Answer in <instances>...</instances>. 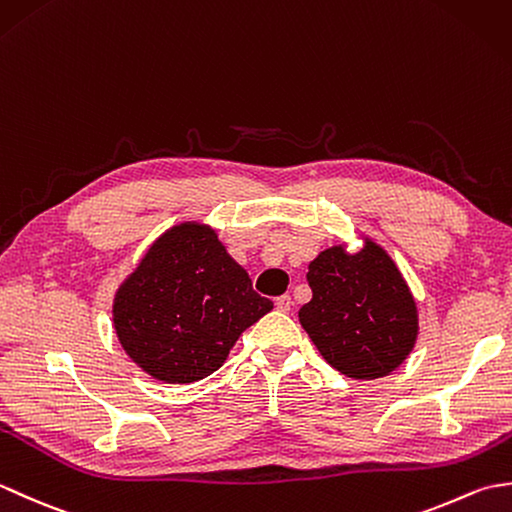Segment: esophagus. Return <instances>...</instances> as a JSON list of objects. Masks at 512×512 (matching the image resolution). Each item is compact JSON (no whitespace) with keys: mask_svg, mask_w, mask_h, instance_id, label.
Returning a JSON list of instances; mask_svg holds the SVG:
<instances>
[{"mask_svg":"<svg viewBox=\"0 0 512 512\" xmlns=\"http://www.w3.org/2000/svg\"><path fill=\"white\" fill-rule=\"evenodd\" d=\"M275 306H277V310H279V312H290V308H292V299H290V295H281V297H277V299H275Z\"/></svg>","mask_w":512,"mask_h":512,"instance_id":"1","label":"esophagus"}]
</instances>
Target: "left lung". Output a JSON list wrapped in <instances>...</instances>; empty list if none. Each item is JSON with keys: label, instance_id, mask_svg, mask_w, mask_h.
Returning <instances> with one entry per match:
<instances>
[{"label": "left lung", "instance_id": "left-lung-1", "mask_svg": "<svg viewBox=\"0 0 512 512\" xmlns=\"http://www.w3.org/2000/svg\"><path fill=\"white\" fill-rule=\"evenodd\" d=\"M312 299L299 321L336 372L374 380L405 363L418 341V308L400 268L374 239L347 253L321 250L308 266Z\"/></svg>", "mask_w": 512, "mask_h": 512}]
</instances>
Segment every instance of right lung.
Masks as SVG:
<instances>
[{
    "label": "right lung",
    "mask_w": 512,
    "mask_h": 512,
    "mask_svg": "<svg viewBox=\"0 0 512 512\" xmlns=\"http://www.w3.org/2000/svg\"><path fill=\"white\" fill-rule=\"evenodd\" d=\"M273 310L202 222L167 228L118 286L112 321L125 354L151 378L187 385L217 372L242 332Z\"/></svg>",
    "instance_id": "right-lung-1"
}]
</instances>
